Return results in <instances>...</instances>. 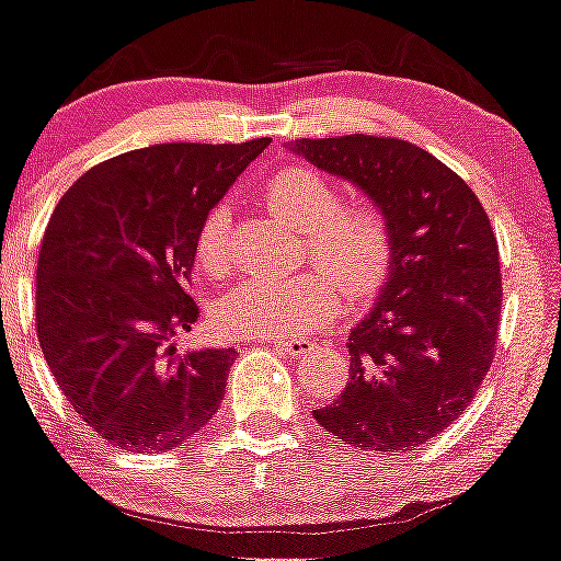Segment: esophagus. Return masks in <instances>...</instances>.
I'll return each mask as SVG.
<instances>
[{"label": "esophagus", "mask_w": 561, "mask_h": 561, "mask_svg": "<svg viewBox=\"0 0 561 561\" xmlns=\"http://www.w3.org/2000/svg\"><path fill=\"white\" fill-rule=\"evenodd\" d=\"M271 344L282 355H287V358H301V355H307L314 347V342H309V339H274Z\"/></svg>", "instance_id": "obj_1"}]
</instances>
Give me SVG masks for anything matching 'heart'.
Instances as JSON below:
<instances>
[{
    "instance_id": "heart-1",
    "label": "heart",
    "mask_w": 561,
    "mask_h": 561,
    "mask_svg": "<svg viewBox=\"0 0 561 561\" xmlns=\"http://www.w3.org/2000/svg\"><path fill=\"white\" fill-rule=\"evenodd\" d=\"M263 197L274 214L301 230L298 260L314 268L287 279H247L214 304V322L230 336H301L331 320L339 293L350 301L371 298L393 268V225L377 201L342 203V186L312 165L271 173ZM228 203H217L195 239L197 263L211 276L233 265Z\"/></svg>"
}]
</instances>
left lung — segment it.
<instances>
[{
	"label": "left lung",
	"mask_w": 561,
	"mask_h": 561,
	"mask_svg": "<svg viewBox=\"0 0 561 561\" xmlns=\"http://www.w3.org/2000/svg\"><path fill=\"white\" fill-rule=\"evenodd\" d=\"M293 149L380 203L396 239L386 287L350 333L347 388L314 421L350 448H421L463 415L494 364L502 274L489 214L410 140L342 135Z\"/></svg>",
	"instance_id": "1"
}]
</instances>
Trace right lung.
Returning a JSON list of instances; mask_svg holds the SVG:
<instances>
[{
	"mask_svg": "<svg viewBox=\"0 0 561 561\" xmlns=\"http://www.w3.org/2000/svg\"><path fill=\"white\" fill-rule=\"evenodd\" d=\"M157 144L89 168L39 241L35 328L45 364L92 432L165 454L219 410L230 350L179 353L203 219L268 146Z\"/></svg>",
	"mask_w": 561,
	"mask_h": 561,
	"instance_id": "obj_1",
	"label": "right lung"
}]
</instances>
